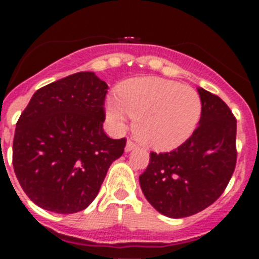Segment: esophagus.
I'll return each instance as SVG.
<instances>
[{"instance_id":"esophagus-1","label":"esophagus","mask_w":259,"mask_h":259,"mask_svg":"<svg viewBox=\"0 0 259 259\" xmlns=\"http://www.w3.org/2000/svg\"><path fill=\"white\" fill-rule=\"evenodd\" d=\"M136 148H137V145L131 140H128L127 144H125V152H131V150L136 149Z\"/></svg>"}]
</instances>
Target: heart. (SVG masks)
<instances>
[{"label":"heart","mask_w":259,"mask_h":259,"mask_svg":"<svg viewBox=\"0 0 259 259\" xmlns=\"http://www.w3.org/2000/svg\"><path fill=\"white\" fill-rule=\"evenodd\" d=\"M201 98L193 88L161 77H136L123 83L106 101L110 124L123 128L135 116L134 132L148 148L167 152L193 135L201 116Z\"/></svg>","instance_id":"obj_1"}]
</instances>
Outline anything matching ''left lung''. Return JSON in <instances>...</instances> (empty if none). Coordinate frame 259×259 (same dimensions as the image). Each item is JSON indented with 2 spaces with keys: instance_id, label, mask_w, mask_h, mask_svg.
<instances>
[{
  "instance_id": "obj_1",
  "label": "left lung",
  "mask_w": 259,
  "mask_h": 259,
  "mask_svg": "<svg viewBox=\"0 0 259 259\" xmlns=\"http://www.w3.org/2000/svg\"><path fill=\"white\" fill-rule=\"evenodd\" d=\"M201 118L188 140L168 153H150L140 175L144 196L168 218L202 211L221 197L236 166V118L218 96L198 88Z\"/></svg>"
}]
</instances>
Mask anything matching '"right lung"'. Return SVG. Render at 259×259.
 I'll list each match as a JSON object with an SVG mask.
<instances>
[{
    "mask_svg": "<svg viewBox=\"0 0 259 259\" xmlns=\"http://www.w3.org/2000/svg\"><path fill=\"white\" fill-rule=\"evenodd\" d=\"M107 84L95 72H76L42 87L18 119L13 166L29 200L49 211L88 207L125 139L104 132Z\"/></svg>",
    "mask_w": 259,
    "mask_h": 259,
    "instance_id": "obj_1",
    "label": "right lung"
}]
</instances>
